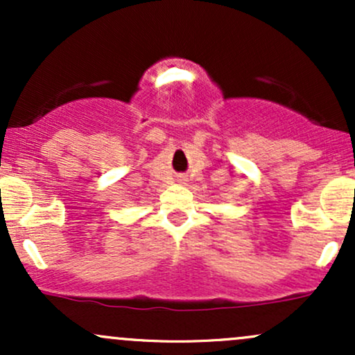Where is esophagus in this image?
<instances>
[{
  "label": "esophagus",
  "mask_w": 355,
  "mask_h": 355,
  "mask_svg": "<svg viewBox=\"0 0 355 355\" xmlns=\"http://www.w3.org/2000/svg\"><path fill=\"white\" fill-rule=\"evenodd\" d=\"M180 180H182V182H185V178H180Z\"/></svg>",
  "instance_id": "34e87169"
}]
</instances>
